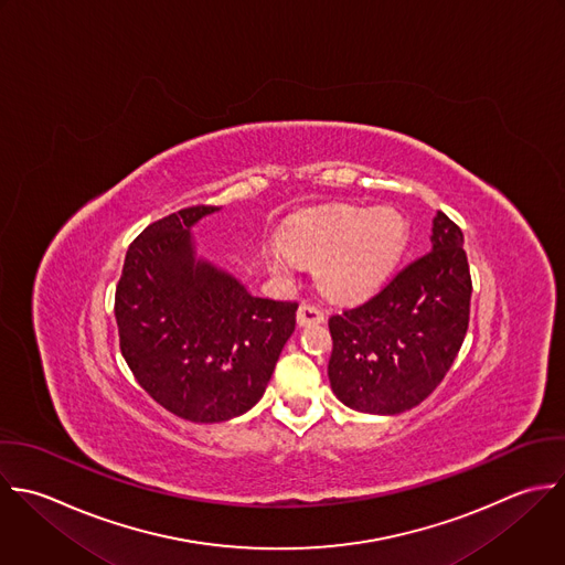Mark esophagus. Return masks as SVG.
Returning a JSON list of instances; mask_svg holds the SVG:
<instances>
[{
  "label": "esophagus",
  "mask_w": 565,
  "mask_h": 565,
  "mask_svg": "<svg viewBox=\"0 0 565 565\" xmlns=\"http://www.w3.org/2000/svg\"><path fill=\"white\" fill-rule=\"evenodd\" d=\"M297 321L299 326H317L326 321V312L312 303H301L297 310Z\"/></svg>",
  "instance_id": "esophagus-1"
}]
</instances>
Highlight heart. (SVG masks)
Instances as JSON below:
<instances>
[{
	"mask_svg": "<svg viewBox=\"0 0 565 565\" xmlns=\"http://www.w3.org/2000/svg\"><path fill=\"white\" fill-rule=\"evenodd\" d=\"M407 244V222L394 209L345 206L299 222L286 235L292 257L317 264L321 288L341 299H356L379 288L398 264ZM277 270H288L284 253L273 255Z\"/></svg>",
	"mask_w": 565,
	"mask_h": 565,
	"instance_id": "obj_1",
	"label": "heart"
}]
</instances>
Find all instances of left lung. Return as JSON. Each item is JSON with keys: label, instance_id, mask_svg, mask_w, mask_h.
<instances>
[{"label": "left lung", "instance_id": "left-lung-1", "mask_svg": "<svg viewBox=\"0 0 565 565\" xmlns=\"http://www.w3.org/2000/svg\"><path fill=\"white\" fill-rule=\"evenodd\" d=\"M462 244L460 226L438 211L431 250L363 303L330 317L328 376L343 405L394 416L443 383L469 328L473 284Z\"/></svg>", "mask_w": 565, "mask_h": 565}]
</instances>
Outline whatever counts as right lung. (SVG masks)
I'll return each mask as SVG.
<instances>
[{"label":"right lung","instance_id":"add662e5","mask_svg":"<svg viewBox=\"0 0 565 565\" xmlns=\"http://www.w3.org/2000/svg\"><path fill=\"white\" fill-rule=\"evenodd\" d=\"M198 204L151 222L127 248L114 315L122 359L140 387L191 423H222L266 392L295 332L297 301L253 297L235 277L195 262Z\"/></svg>","mask_w":565,"mask_h":565}]
</instances>
